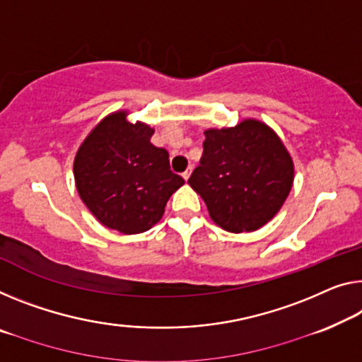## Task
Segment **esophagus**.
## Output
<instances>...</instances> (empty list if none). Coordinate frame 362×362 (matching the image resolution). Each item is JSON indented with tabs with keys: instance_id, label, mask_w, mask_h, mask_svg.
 <instances>
[{
	"instance_id": "obj_1",
	"label": "esophagus",
	"mask_w": 362,
	"mask_h": 362,
	"mask_svg": "<svg viewBox=\"0 0 362 362\" xmlns=\"http://www.w3.org/2000/svg\"><path fill=\"white\" fill-rule=\"evenodd\" d=\"M191 173H192V166H189V168L185 171V173H182V177H185V180L187 181L189 176H191Z\"/></svg>"
}]
</instances>
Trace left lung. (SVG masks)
<instances>
[{"label":"left lung","mask_w":362,"mask_h":362,"mask_svg":"<svg viewBox=\"0 0 362 362\" xmlns=\"http://www.w3.org/2000/svg\"><path fill=\"white\" fill-rule=\"evenodd\" d=\"M204 134L200 165L187 182L204 199L210 218L230 233L269 223L294 180L293 158L281 139L252 118L235 127H210Z\"/></svg>","instance_id":"1"}]
</instances>
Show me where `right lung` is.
Masks as SVG:
<instances>
[{"instance_id":"right-lung-1","label":"right lung","mask_w":362,"mask_h":362,"mask_svg":"<svg viewBox=\"0 0 362 362\" xmlns=\"http://www.w3.org/2000/svg\"><path fill=\"white\" fill-rule=\"evenodd\" d=\"M153 129L131 123L127 110L105 116L77 148L74 181L92 215L110 230L137 235L157 225L185 185L170 170L168 152L150 142Z\"/></svg>"}]
</instances>
